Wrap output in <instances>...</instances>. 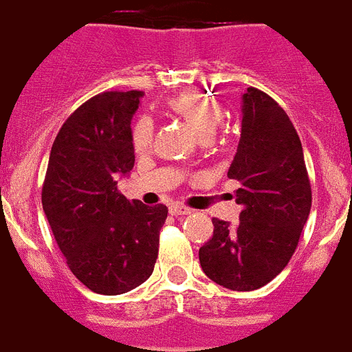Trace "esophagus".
I'll use <instances>...</instances> for the list:
<instances>
[{"label": "esophagus", "instance_id": "obj_1", "mask_svg": "<svg viewBox=\"0 0 352 352\" xmlns=\"http://www.w3.org/2000/svg\"><path fill=\"white\" fill-rule=\"evenodd\" d=\"M168 212L173 216H185V214H190V209L184 207V205H178V204H173L168 207Z\"/></svg>", "mask_w": 352, "mask_h": 352}]
</instances>
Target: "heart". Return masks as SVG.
Masks as SVG:
<instances>
[{"label": "heart", "mask_w": 352, "mask_h": 352, "mask_svg": "<svg viewBox=\"0 0 352 352\" xmlns=\"http://www.w3.org/2000/svg\"><path fill=\"white\" fill-rule=\"evenodd\" d=\"M165 109L199 138L207 140L221 122V109L214 100L199 91H182L165 101ZM132 148L138 154L147 153L153 145V123L142 118L134 123L131 134Z\"/></svg>", "instance_id": "b5f03b06"}]
</instances>
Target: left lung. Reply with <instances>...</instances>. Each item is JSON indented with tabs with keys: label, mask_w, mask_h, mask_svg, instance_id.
<instances>
[{
	"label": "left lung",
	"mask_w": 352,
	"mask_h": 352,
	"mask_svg": "<svg viewBox=\"0 0 352 352\" xmlns=\"http://www.w3.org/2000/svg\"><path fill=\"white\" fill-rule=\"evenodd\" d=\"M241 136L229 167L240 184L238 225L214 218V232L199 249L207 276L230 291H254L271 282L294 254L311 212L302 142L287 112L269 94L249 87L241 105Z\"/></svg>",
	"instance_id": "obj_1"
}]
</instances>
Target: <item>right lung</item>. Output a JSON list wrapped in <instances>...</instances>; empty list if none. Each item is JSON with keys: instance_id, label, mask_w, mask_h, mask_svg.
Segmentation results:
<instances>
[{"instance_id": "add662e5", "label": "right lung", "mask_w": 352, "mask_h": 352, "mask_svg": "<svg viewBox=\"0 0 352 352\" xmlns=\"http://www.w3.org/2000/svg\"><path fill=\"white\" fill-rule=\"evenodd\" d=\"M140 91H107L61 125L50 148L41 204L67 265L87 289L123 294L153 274L167 207L118 190L134 167L131 120Z\"/></svg>"}]
</instances>
